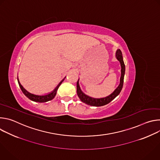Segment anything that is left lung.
I'll use <instances>...</instances> for the list:
<instances>
[{"mask_svg": "<svg viewBox=\"0 0 160 160\" xmlns=\"http://www.w3.org/2000/svg\"><path fill=\"white\" fill-rule=\"evenodd\" d=\"M116 58L117 59L120 61V65H121V77H120V85L118 87L114 90V92L111 94L109 96L103 98H94L92 97H90L86 94H85L80 88L79 85V79L77 83V95L81 101L83 102L92 106H102L104 105H106L110 102L112 100L115 99L118 94L120 93L121 90L123 87V80H124V75L125 72V66L123 62V56L122 51L120 49H118L116 52Z\"/></svg>", "mask_w": 160, "mask_h": 160, "instance_id": "8db88e82", "label": "left lung"}]
</instances>
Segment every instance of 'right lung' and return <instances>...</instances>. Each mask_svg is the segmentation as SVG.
<instances>
[{"label":"right lung","instance_id":"right-lung-1","mask_svg":"<svg viewBox=\"0 0 160 160\" xmlns=\"http://www.w3.org/2000/svg\"><path fill=\"white\" fill-rule=\"evenodd\" d=\"M64 79H62L60 83L58 85V86L54 88V90L53 91H52L51 92L46 94V95H43V96H38V95H35L33 94H32L30 92H29L28 91H27L21 85V84L20 83L18 78V84L19 85V87L21 88V90H22V93H23L28 99H30V100L35 101V102H48L49 101H51L52 99H53L55 97V96L56 95L57 93V90L59 88V87L61 85V84L62 83V82L64 81Z\"/></svg>","mask_w":160,"mask_h":160}]
</instances>
